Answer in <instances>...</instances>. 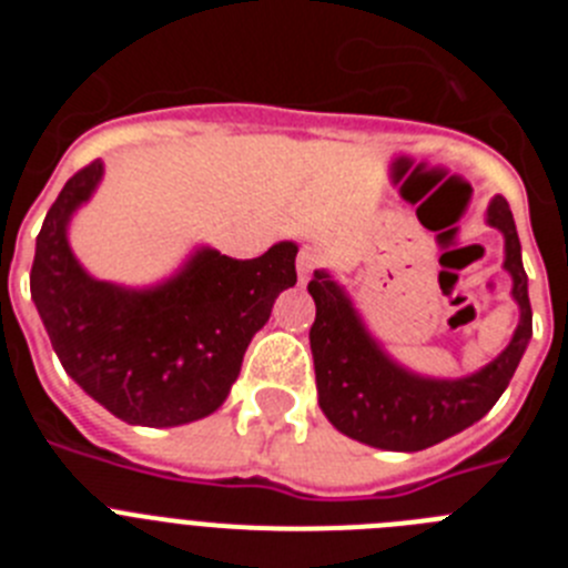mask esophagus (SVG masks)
<instances>
[{
  "mask_svg": "<svg viewBox=\"0 0 568 568\" xmlns=\"http://www.w3.org/2000/svg\"><path fill=\"white\" fill-rule=\"evenodd\" d=\"M295 270H298V284H307L313 278V273L318 270V258L310 250H301L298 258H295Z\"/></svg>",
  "mask_w": 568,
  "mask_h": 568,
  "instance_id": "34e87169",
  "label": "esophagus"
}]
</instances>
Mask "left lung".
<instances>
[{
	"mask_svg": "<svg viewBox=\"0 0 568 568\" xmlns=\"http://www.w3.org/2000/svg\"><path fill=\"white\" fill-rule=\"evenodd\" d=\"M489 224L506 239L504 267L515 281L520 324L504 353L469 378L433 381L400 369L369 338L344 290L327 273L313 275L307 290L315 301L310 327L315 386L321 409L338 433L378 449L418 453L484 418L504 395L531 338V307L520 239L504 195L491 199Z\"/></svg>",
	"mask_w": 568,
	"mask_h": 568,
	"instance_id": "8db88e82",
	"label": "left lung"
}]
</instances>
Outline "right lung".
<instances>
[{
  "mask_svg": "<svg viewBox=\"0 0 568 568\" xmlns=\"http://www.w3.org/2000/svg\"><path fill=\"white\" fill-rule=\"evenodd\" d=\"M102 179L90 162L68 179L37 235L30 295L64 373L115 418L179 426L215 413L250 341L293 287L295 247L258 258L202 250L173 281L144 293L93 281L68 247V219Z\"/></svg>",
  "mask_w": 568,
  "mask_h": 568,
  "instance_id": "right-lung-1",
  "label": "right lung"
}]
</instances>
